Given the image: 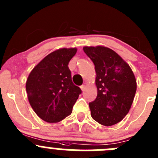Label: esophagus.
I'll list each match as a JSON object with an SVG mask.
<instances>
[{
	"label": "esophagus",
	"instance_id": "obj_1",
	"mask_svg": "<svg viewBox=\"0 0 158 158\" xmlns=\"http://www.w3.org/2000/svg\"><path fill=\"white\" fill-rule=\"evenodd\" d=\"M80 88H81V89H82V91H84L85 90V85H82L80 86Z\"/></svg>",
	"mask_w": 158,
	"mask_h": 158
}]
</instances>
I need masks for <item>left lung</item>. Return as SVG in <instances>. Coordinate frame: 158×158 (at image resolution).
Instances as JSON below:
<instances>
[{
  "label": "left lung",
  "instance_id": "obj_1",
  "mask_svg": "<svg viewBox=\"0 0 158 158\" xmlns=\"http://www.w3.org/2000/svg\"><path fill=\"white\" fill-rule=\"evenodd\" d=\"M85 53L95 65L98 94L89 102L91 115L105 126L115 125L131 109L137 89L130 66L112 49L104 47H85Z\"/></svg>",
  "mask_w": 158,
  "mask_h": 158
}]
</instances>
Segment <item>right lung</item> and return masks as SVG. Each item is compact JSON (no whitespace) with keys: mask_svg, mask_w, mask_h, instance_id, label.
I'll return each instance as SVG.
<instances>
[{"mask_svg":"<svg viewBox=\"0 0 158 158\" xmlns=\"http://www.w3.org/2000/svg\"><path fill=\"white\" fill-rule=\"evenodd\" d=\"M76 48L60 49L47 55L30 73L26 83L29 102L36 114L49 123L71 114L82 93L73 84L69 63Z\"/></svg>","mask_w":158,"mask_h":158,"instance_id":"add662e5","label":"right lung"}]
</instances>
